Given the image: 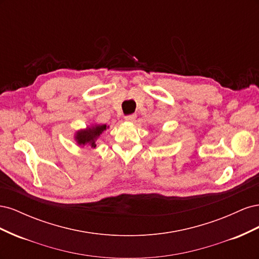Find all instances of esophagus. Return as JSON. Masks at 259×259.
<instances>
[{"mask_svg":"<svg viewBox=\"0 0 259 259\" xmlns=\"http://www.w3.org/2000/svg\"><path fill=\"white\" fill-rule=\"evenodd\" d=\"M124 119H125V121H127V122H134L135 119H136V115L135 114H128V115L125 116Z\"/></svg>","mask_w":259,"mask_h":259,"instance_id":"34e87169","label":"esophagus"}]
</instances>
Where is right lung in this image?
<instances>
[{"label":"right lung","mask_w":259,"mask_h":259,"mask_svg":"<svg viewBox=\"0 0 259 259\" xmlns=\"http://www.w3.org/2000/svg\"><path fill=\"white\" fill-rule=\"evenodd\" d=\"M107 125H94V126L85 130V131H80L76 133L75 135V140L76 143L84 146L86 144H89L93 148L96 147V140L99 137V135L106 131Z\"/></svg>","instance_id":"1"}]
</instances>
